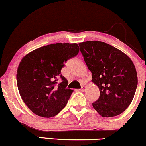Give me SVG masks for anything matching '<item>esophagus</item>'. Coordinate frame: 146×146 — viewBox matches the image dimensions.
Masks as SVG:
<instances>
[{
    "mask_svg": "<svg viewBox=\"0 0 146 146\" xmlns=\"http://www.w3.org/2000/svg\"><path fill=\"white\" fill-rule=\"evenodd\" d=\"M86 90V86H82V87H81V89H80V90L82 91V92H84Z\"/></svg>",
    "mask_w": 146,
    "mask_h": 146,
    "instance_id": "esophagus-1",
    "label": "esophagus"
}]
</instances>
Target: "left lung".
Masks as SVG:
<instances>
[{
  "label": "left lung",
  "instance_id": "1",
  "mask_svg": "<svg viewBox=\"0 0 146 146\" xmlns=\"http://www.w3.org/2000/svg\"><path fill=\"white\" fill-rule=\"evenodd\" d=\"M100 97L92 106L102 117L116 116L125 110L134 97L137 86L135 66L126 54L100 41L78 44Z\"/></svg>",
  "mask_w": 146,
  "mask_h": 146
}]
</instances>
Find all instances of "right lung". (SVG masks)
<instances>
[{
    "instance_id": "obj_1",
    "label": "right lung",
    "mask_w": 146,
    "mask_h": 146,
    "mask_svg": "<svg viewBox=\"0 0 146 146\" xmlns=\"http://www.w3.org/2000/svg\"><path fill=\"white\" fill-rule=\"evenodd\" d=\"M79 50L76 43L52 44L35 50L22 59L17 74L18 89L24 102L35 114L55 116L66 105L74 90L67 88L68 82L61 70Z\"/></svg>"
}]
</instances>
